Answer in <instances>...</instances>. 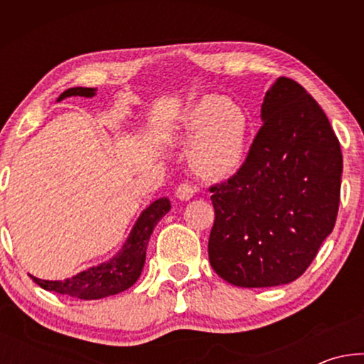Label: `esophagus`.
I'll list each match as a JSON object with an SVG mask.
<instances>
[{"instance_id":"1","label":"esophagus","mask_w":364,"mask_h":364,"mask_svg":"<svg viewBox=\"0 0 364 364\" xmlns=\"http://www.w3.org/2000/svg\"><path fill=\"white\" fill-rule=\"evenodd\" d=\"M196 191H197V188L186 181V183H181L180 186L176 188V193H175V194H176L178 199L189 200V199H193V196L196 194Z\"/></svg>"}]
</instances>
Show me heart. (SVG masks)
<instances>
[{"label":"heart","mask_w":364,"mask_h":364,"mask_svg":"<svg viewBox=\"0 0 364 364\" xmlns=\"http://www.w3.org/2000/svg\"><path fill=\"white\" fill-rule=\"evenodd\" d=\"M249 134V117L232 100L205 96L183 117L181 136L191 141L188 160L197 173L225 178L241 167Z\"/></svg>","instance_id":"b5f03b06"}]
</instances>
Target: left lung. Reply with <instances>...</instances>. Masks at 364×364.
<instances>
[{
  "label": "left lung",
  "instance_id": "1",
  "mask_svg": "<svg viewBox=\"0 0 364 364\" xmlns=\"http://www.w3.org/2000/svg\"><path fill=\"white\" fill-rule=\"evenodd\" d=\"M242 167L210 188L208 260L241 287L292 282L334 230L342 152L328 117L297 82L279 77Z\"/></svg>",
  "mask_w": 364,
  "mask_h": 364
}]
</instances>
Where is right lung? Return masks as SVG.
<instances>
[{
    "label": "right lung",
    "instance_id": "right-lung-1",
    "mask_svg": "<svg viewBox=\"0 0 364 364\" xmlns=\"http://www.w3.org/2000/svg\"><path fill=\"white\" fill-rule=\"evenodd\" d=\"M95 95V88L77 86V88L65 90L58 97V101H63L70 96L93 97ZM170 207L171 205L167 197H160V199L154 200L139 215L122 250L110 258L107 263L82 271L73 278L64 281H45L35 278V276H30V278L45 291H54L82 300H96L127 291L128 287H132L138 281L146 262V249L147 244H149L151 234L159 221L164 218V215L168 213Z\"/></svg>",
    "mask_w": 364,
    "mask_h": 364
}]
</instances>
